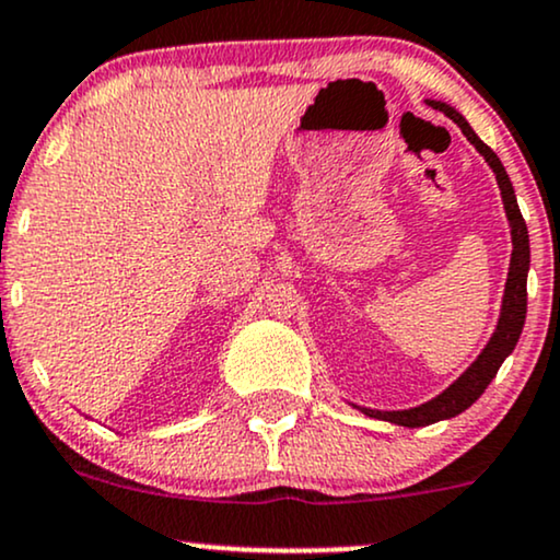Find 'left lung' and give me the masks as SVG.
I'll use <instances>...</instances> for the list:
<instances>
[{
	"mask_svg": "<svg viewBox=\"0 0 560 560\" xmlns=\"http://www.w3.org/2000/svg\"><path fill=\"white\" fill-rule=\"evenodd\" d=\"M433 109H441L446 117L454 119L456 125L462 127V132L467 135V140L472 143L477 151L482 153L485 161L493 166L498 187H501L503 206H506V215L511 221V242H514V253H511V268H509V281H506V294H503V313L501 320H498V328L493 339L488 341L485 352L477 357V362L467 373L462 375L454 386L443 390L441 396H435L433 401L422 404V407L404 409V412H373V409H362V412L370 417H378V420L394 422V425L404 428H425L433 425L438 420H448V417H456L464 412L467 407L480 399L482 390L490 386V381L495 378L501 362L511 354V349L516 347L518 336H522L524 318H527V271H529V234L527 224H524L522 211H518L514 187H511V179L506 170H503L501 159L495 156L493 148H488L477 138L472 127L467 125V119L462 117L459 112L451 109V106L441 104V101H430Z\"/></svg>",
	"mask_w": 560,
	"mask_h": 560,
	"instance_id": "obj_1",
	"label": "left lung"
}]
</instances>
